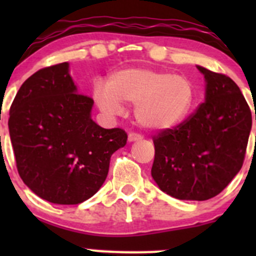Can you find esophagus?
<instances>
[{
	"instance_id": "1",
	"label": "esophagus",
	"mask_w": 256,
	"mask_h": 256,
	"mask_svg": "<svg viewBox=\"0 0 256 256\" xmlns=\"http://www.w3.org/2000/svg\"><path fill=\"white\" fill-rule=\"evenodd\" d=\"M144 136L141 135V134H138V132H130L128 134V141L130 142H132V141H138V140H142Z\"/></svg>"
}]
</instances>
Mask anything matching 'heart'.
<instances>
[{
	"label": "heart",
	"instance_id": "b5f03b06",
	"mask_svg": "<svg viewBox=\"0 0 256 256\" xmlns=\"http://www.w3.org/2000/svg\"><path fill=\"white\" fill-rule=\"evenodd\" d=\"M95 96L98 104L109 112H122V104H136L138 124L152 130H164L186 118L193 104L194 88L184 76L131 68L112 76L108 88H99Z\"/></svg>",
	"mask_w": 256,
	"mask_h": 256
}]
</instances>
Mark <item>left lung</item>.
Returning a JSON list of instances; mask_svg holds the SVG:
<instances>
[{"instance_id": "1", "label": "left lung", "mask_w": 256, "mask_h": 256, "mask_svg": "<svg viewBox=\"0 0 256 256\" xmlns=\"http://www.w3.org/2000/svg\"><path fill=\"white\" fill-rule=\"evenodd\" d=\"M197 68L207 82L206 102L152 138V177L164 193L187 200H210L230 183L242 166L252 130V112L238 85Z\"/></svg>"}]
</instances>
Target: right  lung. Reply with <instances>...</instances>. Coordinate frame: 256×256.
Wrapping results in <instances>:
<instances>
[{
    "label": "right lung",
    "instance_id": "obj_1",
    "mask_svg": "<svg viewBox=\"0 0 256 256\" xmlns=\"http://www.w3.org/2000/svg\"><path fill=\"white\" fill-rule=\"evenodd\" d=\"M68 66L64 62L30 76L8 118L20 177L38 197L56 204L92 197L106 180L112 154L128 141L122 128L92 120L94 100L76 92Z\"/></svg>",
    "mask_w": 256,
    "mask_h": 256
}]
</instances>
